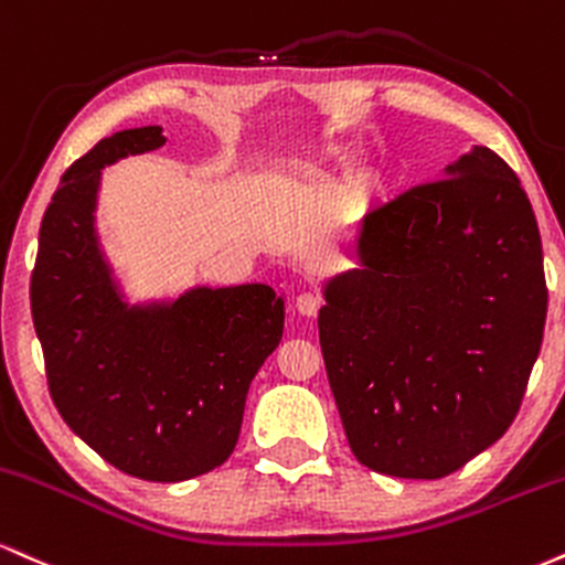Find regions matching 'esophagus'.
Returning <instances> with one entry per match:
<instances>
[{
	"mask_svg": "<svg viewBox=\"0 0 565 565\" xmlns=\"http://www.w3.org/2000/svg\"><path fill=\"white\" fill-rule=\"evenodd\" d=\"M320 307H322V301H320V296H315V294H301V296H296V311L301 317H315L317 311H320Z\"/></svg>",
	"mask_w": 565,
	"mask_h": 565,
	"instance_id": "esophagus-1",
	"label": "esophagus"
}]
</instances>
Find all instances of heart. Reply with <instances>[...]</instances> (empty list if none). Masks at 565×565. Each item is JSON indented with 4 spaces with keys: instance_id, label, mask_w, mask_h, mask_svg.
<instances>
[{
    "instance_id": "1",
    "label": "heart",
    "mask_w": 565,
    "mask_h": 565,
    "mask_svg": "<svg viewBox=\"0 0 565 565\" xmlns=\"http://www.w3.org/2000/svg\"><path fill=\"white\" fill-rule=\"evenodd\" d=\"M377 192H381V184H377V179L373 177H362L360 182L354 184V195L360 198V201H375Z\"/></svg>"
}]
</instances>
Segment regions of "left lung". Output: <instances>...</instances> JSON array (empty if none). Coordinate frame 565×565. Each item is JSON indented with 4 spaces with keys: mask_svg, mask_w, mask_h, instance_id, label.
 <instances>
[{
    "mask_svg": "<svg viewBox=\"0 0 565 565\" xmlns=\"http://www.w3.org/2000/svg\"><path fill=\"white\" fill-rule=\"evenodd\" d=\"M356 267L324 280L320 347L351 452L444 479L519 415L547 317L540 227L481 145L360 218Z\"/></svg>",
    "mask_w": 565,
    "mask_h": 565,
    "instance_id": "8db88e82",
    "label": "left lung"
}]
</instances>
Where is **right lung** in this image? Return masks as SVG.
Masks as SVG:
<instances>
[{
  "label": "right lung",
  "mask_w": 565,
  "mask_h": 565,
  "mask_svg": "<svg viewBox=\"0 0 565 565\" xmlns=\"http://www.w3.org/2000/svg\"><path fill=\"white\" fill-rule=\"evenodd\" d=\"M161 126L99 139L46 205L31 315L57 413L124 473L188 481L235 449L245 396L277 349L285 298L269 285H195L129 303L97 232L105 166L158 150Z\"/></svg>",
  "instance_id": "obj_1"
}]
</instances>
